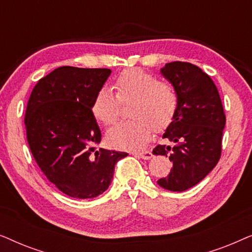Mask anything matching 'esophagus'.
<instances>
[{"label":"esophagus","instance_id":"esophagus-1","mask_svg":"<svg viewBox=\"0 0 252 252\" xmlns=\"http://www.w3.org/2000/svg\"><path fill=\"white\" fill-rule=\"evenodd\" d=\"M134 155L137 157L142 158V159H151L153 158V154L150 153V151H136V153H134Z\"/></svg>","mask_w":252,"mask_h":252}]
</instances>
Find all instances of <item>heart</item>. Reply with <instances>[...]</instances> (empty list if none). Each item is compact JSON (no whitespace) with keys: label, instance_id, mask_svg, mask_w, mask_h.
Listing matches in <instances>:
<instances>
[{"label":"heart","instance_id":"heart-1","mask_svg":"<svg viewBox=\"0 0 252 252\" xmlns=\"http://www.w3.org/2000/svg\"><path fill=\"white\" fill-rule=\"evenodd\" d=\"M111 88L102 87L95 96L93 113L106 126L117 122L122 103H132V119L109 129L108 141L124 149H139L151 140L154 128L161 130L170 125L177 112L179 97L174 86L158 80L150 72L130 68L120 73Z\"/></svg>","mask_w":252,"mask_h":252}]
</instances>
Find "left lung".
<instances>
[{
    "instance_id": "8db88e82",
    "label": "left lung",
    "mask_w": 252,
    "mask_h": 252,
    "mask_svg": "<svg viewBox=\"0 0 252 252\" xmlns=\"http://www.w3.org/2000/svg\"><path fill=\"white\" fill-rule=\"evenodd\" d=\"M160 73L174 86L179 104L163 139L173 143L158 144L154 155L170 158L171 172L157 184L171 191H185L202 181L221 155L226 116L215 82L194 64L167 63Z\"/></svg>"
}]
</instances>
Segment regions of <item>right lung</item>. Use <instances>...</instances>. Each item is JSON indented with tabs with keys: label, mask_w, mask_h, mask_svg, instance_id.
Returning a JSON list of instances; mask_svg holds the SVG:
<instances>
[{
	"label": "right lung",
	"mask_w": 252,
	"mask_h": 252,
	"mask_svg": "<svg viewBox=\"0 0 252 252\" xmlns=\"http://www.w3.org/2000/svg\"><path fill=\"white\" fill-rule=\"evenodd\" d=\"M110 74V68L61 66L40 79L27 103L31 153L48 180L73 198L103 194L117 161L128 155L96 150L102 135L92 108Z\"/></svg>",
	"instance_id": "1"
}]
</instances>
